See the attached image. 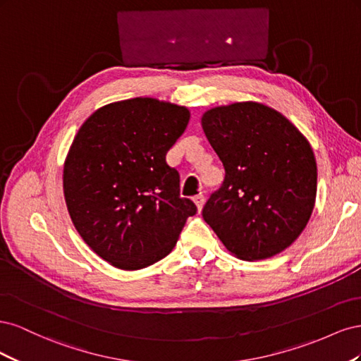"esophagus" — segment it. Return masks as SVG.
<instances>
[{
  "instance_id": "esophagus-1",
  "label": "esophagus",
  "mask_w": 361,
  "mask_h": 361,
  "mask_svg": "<svg viewBox=\"0 0 361 361\" xmlns=\"http://www.w3.org/2000/svg\"><path fill=\"white\" fill-rule=\"evenodd\" d=\"M192 202H194V204L197 206V211L200 212L202 209H203V204H204V197L202 194H199V195H195V197L192 199Z\"/></svg>"
}]
</instances>
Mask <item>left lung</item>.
Returning <instances> with one entry per match:
<instances>
[{
    "instance_id": "1",
    "label": "left lung",
    "mask_w": 361,
    "mask_h": 361,
    "mask_svg": "<svg viewBox=\"0 0 361 361\" xmlns=\"http://www.w3.org/2000/svg\"><path fill=\"white\" fill-rule=\"evenodd\" d=\"M202 128L226 170L203 220L238 259L281 253L314 207L318 167L309 140L288 117L255 101L209 108Z\"/></svg>"
}]
</instances>
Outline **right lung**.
Listing matches in <instances>:
<instances>
[{
	"instance_id": "1",
	"label": "right lung",
	"mask_w": 361,
	"mask_h": 361,
	"mask_svg": "<svg viewBox=\"0 0 361 361\" xmlns=\"http://www.w3.org/2000/svg\"><path fill=\"white\" fill-rule=\"evenodd\" d=\"M190 117L187 106L134 97L97 108L76 133L63 166L64 200L76 232L110 265H154L197 212L166 162Z\"/></svg>"
}]
</instances>
